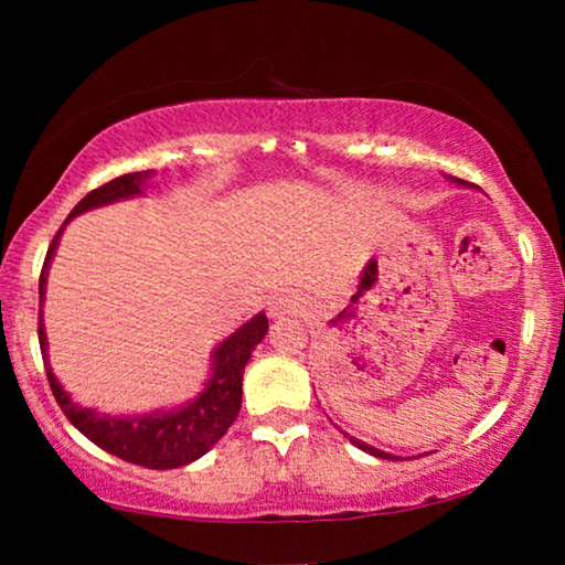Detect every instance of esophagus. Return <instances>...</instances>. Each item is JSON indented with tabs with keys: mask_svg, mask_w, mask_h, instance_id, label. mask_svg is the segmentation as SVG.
Masks as SVG:
<instances>
[{
	"mask_svg": "<svg viewBox=\"0 0 565 565\" xmlns=\"http://www.w3.org/2000/svg\"><path fill=\"white\" fill-rule=\"evenodd\" d=\"M267 311L273 319H285V316H298L303 311V303H300V298L292 290H280L269 300Z\"/></svg>",
	"mask_w": 565,
	"mask_h": 565,
	"instance_id": "esophagus-1",
	"label": "esophagus"
}]
</instances>
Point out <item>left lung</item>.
Masks as SVG:
<instances>
[{
    "label": "left lung",
    "instance_id": "obj_1",
    "mask_svg": "<svg viewBox=\"0 0 565 565\" xmlns=\"http://www.w3.org/2000/svg\"><path fill=\"white\" fill-rule=\"evenodd\" d=\"M450 180H452V182H458V184H460V188H468V182H462V180H455V177H450ZM347 437H350V435H347ZM350 443H352V445H358L362 452H370V455H373V458H383V460H398V458H396V455H388V452L377 450V447H373V445H367V443H362V439H358V437H350Z\"/></svg>",
    "mask_w": 565,
    "mask_h": 565
}]
</instances>
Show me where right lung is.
<instances>
[{
  "label": "right lung",
  "instance_id": "add662e5",
  "mask_svg": "<svg viewBox=\"0 0 565 565\" xmlns=\"http://www.w3.org/2000/svg\"><path fill=\"white\" fill-rule=\"evenodd\" d=\"M153 169L146 172H134L115 177L103 188L92 190L87 198L79 200V205L68 213L64 226L74 215L87 213L92 207L118 203V200H128L136 195H143L146 180H151ZM51 242V249L45 254L43 269H41V300L45 298V280H49V265L56 252L61 231ZM269 329L267 316L257 313L244 327H238L234 334L223 339V342L213 350L211 358V377H207L203 393L177 408H159L151 414H136V416H113L99 414L97 408H84L74 404L72 396L58 383L49 365V339H45V323L43 313H38V339H41V352L45 360V375H49L51 391L56 396L61 412L66 419L82 431L84 437L92 439L105 452L115 455V458L134 462V466L153 468V470H169L182 468L188 462L203 458L218 439L226 435L231 424L238 416L242 408V381L244 367L249 362L254 347L265 339Z\"/></svg>",
  "mask_w": 565,
  "mask_h": 565
}]
</instances>
